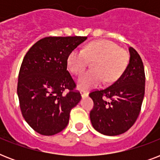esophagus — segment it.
<instances>
[{"label": "esophagus", "mask_w": 160, "mask_h": 160, "mask_svg": "<svg viewBox=\"0 0 160 160\" xmlns=\"http://www.w3.org/2000/svg\"><path fill=\"white\" fill-rule=\"evenodd\" d=\"M80 94H81V96H82V97H84V96H87L89 93H88V91H86V90H80Z\"/></svg>", "instance_id": "esophagus-1"}]
</instances>
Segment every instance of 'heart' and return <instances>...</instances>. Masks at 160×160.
Returning a JSON list of instances; mask_svg holds the SVG:
<instances>
[{
	"instance_id": "heart-1",
	"label": "heart",
	"mask_w": 160,
	"mask_h": 160,
	"mask_svg": "<svg viewBox=\"0 0 160 160\" xmlns=\"http://www.w3.org/2000/svg\"><path fill=\"white\" fill-rule=\"evenodd\" d=\"M129 55L114 42L99 40L90 42L83 51L74 50L68 55L67 67L74 75H80L86 69L89 60L92 70L85 73L78 80L83 89L95 87L105 80L111 83L118 80L126 69Z\"/></svg>"
}]
</instances>
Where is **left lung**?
<instances>
[{
	"mask_svg": "<svg viewBox=\"0 0 160 160\" xmlns=\"http://www.w3.org/2000/svg\"><path fill=\"white\" fill-rule=\"evenodd\" d=\"M129 63L121 76L110 86L93 90L94 107L90 113L94 129L114 136L126 132L136 121L144 96L145 74L141 58L129 48Z\"/></svg>",
	"mask_w": 160,
	"mask_h": 160,
	"instance_id": "obj_1",
	"label": "left lung"
}]
</instances>
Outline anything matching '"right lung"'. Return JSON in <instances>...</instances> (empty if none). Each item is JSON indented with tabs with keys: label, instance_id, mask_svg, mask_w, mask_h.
Masks as SVG:
<instances>
[{
	"label": "right lung",
	"instance_id": "right-lung-1",
	"mask_svg": "<svg viewBox=\"0 0 160 160\" xmlns=\"http://www.w3.org/2000/svg\"><path fill=\"white\" fill-rule=\"evenodd\" d=\"M86 36H49L27 51L19 72L17 95L22 116L42 135H54L67 126L80 93L67 70L68 55Z\"/></svg>",
	"mask_w": 160,
	"mask_h": 160
}]
</instances>
